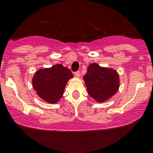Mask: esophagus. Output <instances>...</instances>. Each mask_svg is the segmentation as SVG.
Returning <instances> with one entry per match:
<instances>
[{"label":"esophagus","instance_id":"obj_1","mask_svg":"<svg viewBox=\"0 0 153 153\" xmlns=\"http://www.w3.org/2000/svg\"><path fill=\"white\" fill-rule=\"evenodd\" d=\"M75 75L77 77V78H79L81 76V73H80V71H77V72H75Z\"/></svg>","mask_w":153,"mask_h":153}]
</instances>
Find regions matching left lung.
Here are the masks:
<instances>
[{
	"mask_svg": "<svg viewBox=\"0 0 153 153\" xmlns=\"http://www.w3.org/2000/svg\"><path fill=\"white\" fill-rule=\"evenodd\" d=\"M84 80L88 94L99 103L109 99L119 88L118 72L111 68L100 67L95 63L88 67Z\"/></svg>",
	"mask_w": 153,
	"mask_h": 153,
	"instance_id": "1",
	"label": "left lung"
}]
</instances>
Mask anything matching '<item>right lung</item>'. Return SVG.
Returning <instances> with one entry per match:
<instances>
[{"label": "right lung", "instance_id": "obj_1", "mask_svg": "<svg viewBox=\"0 0 153 153\" xmlns=\"http://www.w3.org/2000/svg\"><path fill=\"white\" fill-rule=\"evenodd\" d=\"M72 77L73 75L68 68L55 64L37 71L32 78V86L44 101L55 104L61 98L67 81Z\"/></svg>", "mask_w": 153, "mask_h": 153}]
</instances>
